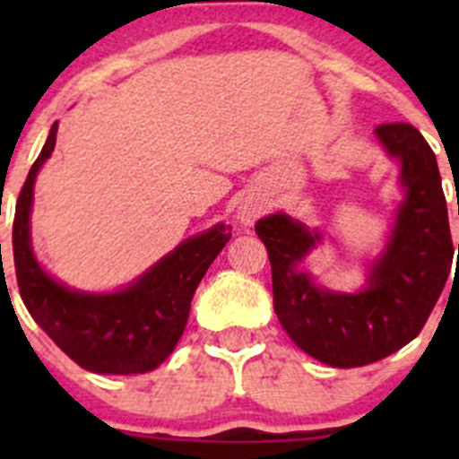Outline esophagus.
<instances>
[{
	"mask_svg": "<svg viewBox=\"0 0 459 459\" xmlns=\"http://www.w3.org/2000/svg\"><path fill=\"white\" fill-rule=\"evenodd\" d=\"M262 211H264V206L259 202H255V200H247V202H242V206L238 208V220H239V224H244V226H251V224H255V220L259 215H262Z\"/></svg>",
	"mask_w": 459,
	"mask_h": 459,
	"instance_id": "1",
	"label": "esophagus"
}]
</instances>
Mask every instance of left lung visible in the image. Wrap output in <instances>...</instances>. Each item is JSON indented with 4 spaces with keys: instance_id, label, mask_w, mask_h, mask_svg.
<instances>
[{
    "instance_id": "obj_1",
    "label": "left lung",
    "mask_w": 459,
    "mask_h": 459,
    "mask_svg": "<svg viewBox=\"0 0 459 459\" xmlns=\"http://www.w3.org/2000/svg\"><path fill=\"white\" fill-rule=\"evenodd\" d=\"M386 155L397 161L402 202L367 281L355 293L319 286L304 262L322 233L286 212L255 224L271 259L273 307L290 340L319 362L353 368L377 362L418 337L448 275L455 248L437 160L411 124L375 128ZM459 255V247H457Z\"/></svg>"
}]
</instances>
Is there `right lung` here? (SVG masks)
Here are the masks:
<instances>
[{"label": "right lung", "mask_w": 459, "mask_h": 459, "mask_svg": "<svg viewBox=\"0 0 459 459\" xmlns=\"http://www.w3.org/2000/svg\"><path fill=\"white\" fill-rule=\"evenodd\" d=\"M57 122L20 193L13 221V257L26 308L46 335L82 368L101 375L148 373L178 346L191 299L212 259L230 239V226L215 224L184 239L131 284L88 293L55 280L35 257L30 211L35 179L55 151Z\"/></svg>", "instance_id": "obj_1"}]
</instances>
